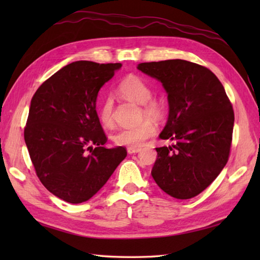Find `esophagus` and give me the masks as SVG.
Instances as JSON below:
<instances>
[{"mask_svg":"<svg viewBox=\"0 0 260 260\" xmlns=\"http://www.w3.org/2000/svg\"><path fill=\"white\" fill-rule=\"evenodd\" d=\"M141 152L140 147H127V153L128 154H135Z\"/></svg>","mask_w":260,"mask_h":260,"instance_id":"1","label":"esophagus"}]
</instances>
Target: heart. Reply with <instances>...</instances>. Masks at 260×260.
Here are the masks:
<instances>
[{"label":"heart","mask_w":260,"mask_h":260,"mask_svg":"<svg viewBox=\"0 0 260 260\" xmlns=\"http://www.w3.org/2000/svg\"><path fill=\"white\" fill-rule=\"evenodd\" d=\"M118 92L124 98L142 105V112L150 118H159L163 114L162 104L152 98V89L147 82L139 76L129 75L121 80ZM98 117L105 126L113 124V102L105 98L98 108ZM156 133V126L150 119L143 120L135 126L123 127L114 135V142L117 145L137 147L143 145L146 140Z\"/></svg>","instance_id":"1"}]
</instances>
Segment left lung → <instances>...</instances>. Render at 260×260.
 Returning a JSON list of instances; mask_svg holds the SVG:
<instances>
[{
	"mask_svg": "<svg viewBox=\"0 0 260 260\" xmlns=\"http://www.w3.org/2000/svg\"><path fill=\"white\" fill-rule=\"evenodd\" d=\"M162 82L169 118L152 169L156 184L175 199H191L212 183L228 162L235 114L221 82L211 70L173 59L137 66Z\"/></svg>",
	"mask_w": 260,
	"mask_h": 260,
	"instance_id": "1",
	"label": "left lung"
}]
</instances>
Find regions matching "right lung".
Listing matches in <instances>:
<instances>
[{"label":"right lung","instance_id":"right-lung-1","mask_svg":"<svg viewBox=\"0 0 260 260\" xmlns=\"http://www.w3.org/2000/svg\"><path fill=\"white\" fill-rule=\"evenodd\" d=\"M120 67L69 63L43 82L31 99L24 128L30 158L41 183L66 202L89 200L127 155L121 146H104L107 137L96 112L99 90Z\"/></svg>","mask_w":260,"mask_h":260}]
</instances>
